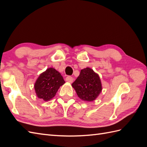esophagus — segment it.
Wrapping results in <instances>:
<instances>
[{"label": "esophagus", "instance_id": "1", "mask_svg": "<svg viewBox=\"0 0 147 147\" xmlns=\"http://www.w3.org/2000/svg\"><path fill=\"white\" fill-rule=\"evenodd\" d=\"M65 80H66L67 82H69V83H72V82H73V80H74V78H73L72 77L68 76V77H66Z\"/></svg>", "mask_w": 147, "mask_h": 147}]
</instances>
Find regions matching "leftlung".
<instances>
[{"label":"left lung","instance_id":"1","mask_svg":"<svg viewBox=\"0 0 147 147\" xmlns=\"http://www.w3.org/2000/svg\"><path fill=\"white\" fill-rule=\"evenodd\" d=\"M77 94L84 101H93L102 91V84L99 75L92 69H82L79 76L72 84Z\"/></svg>","mask_w":147,"mask_h":147}]
</instances>
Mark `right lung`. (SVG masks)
Masks as SVG:
<instances>
[{
  "instance_id": "right-lung-1",
  "label": "right lung",
  "mask_w": 147,
  "mask_h": 147,
  "mask_svg": "<svg viewBox=\"0 0 147 147\" xmlns=\"http://www.w3.org/2000/svg\"><path fill=\"white\" fill-rule=\"evenodd\" d=\"M65 81L61 74L53 68H49L40 75L35 83L34 88L37 97L48 101L54 97Z\"/></svg>"
}]
</instances>
